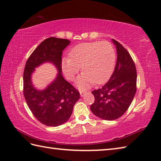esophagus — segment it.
<instances>
[{"instance_id":"34e87169","label":"esophagus","mask_w":161,"mask_h":161,"mask_svg":"<svg viewBox=\"0 0 161 161\" xmlns=\"http://www.w3.org/2000/svg\"><path fill=\"white\" fill-rule=\"evenodd\" d=\"M87 92L85 91V90H80V96H83L85 94H86Z\"/></svg>"}]
</instances>
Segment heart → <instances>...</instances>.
<instances>
[{
	"label": "heart",
	"mask_w": 161,
	"mask_h": 161,
	"mask_svg": "<svg viewBox=\"0 0 161 161\" xmlns=\"http://www.w3.org/2000/svg\"><path fill=\"white\" fill-rule=\"evenodd\" d=\"M69 57L63 60V72L68 79L74 80L82 66L83 73L77 80L80 88L103 83L115 65V51L108 41L80 43L71 49Z\"/></svg>",
	"instance_id": "b5f03b06"
}]
</instances>
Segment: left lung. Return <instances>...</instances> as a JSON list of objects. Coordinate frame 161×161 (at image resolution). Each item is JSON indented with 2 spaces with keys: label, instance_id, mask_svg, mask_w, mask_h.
Instances as JSON below:
<instances>
[{
  "label": "left lung",
  "instance_id": "left-lung-1",
  "mask_svg": "<svg viewBox=\"0 0 161 161\" xmlns=\"http://www.w3.org/2000/svg\"><path fill=\"white\" fill-rule=\"evenodd\" d=\"M117 50L115 69L109 81L92 91L95 101L90 106L92 113L107 120L119 119L129 108L136 92V65L127 49L112 39Z\"/></svg>",
  "mask_w": 161,
  "mask_h": 161
}]
</instances>
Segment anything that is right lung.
<instances>
[{"instance_id": "obj_1", "label": "right lung", "mask_w": 161, "mask_h": 161, "mask_svg": "<svg viewBox=\"0 0 161 161\" xmlns=\"http://www.w3.org/2000/svg\"><path fill=\"white\" fill-rule=\"evenodd\" d=\"M70 41L50 37L42 41L27 59L23 72V94L34 117L45 125L57 127L69 119L80 93L62 76L63 51ZM52 62L59 70L56 79L44 91L34 88L31 82L35 67Z\"/></svg>"}]
</instances>
